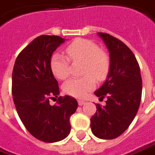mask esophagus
I'll list each match as a JSON object with an SVG mask.
<instances>
[{"label": "esophagus", "instance_id": "34e87169", "mask_svg": "<svg viewBox=\"0 0 155 155\" xmlns=\"http://www.w3.org/2000/svg\"><path fill=\"white\" fill-rule=\"evenodd\" d=\"M85 103H86V102H85V101H83V100H78V104H79V105H81V106L83 105Z\"/></svg>", "mask_w": 155, "mask_h": 155}]
</instances>
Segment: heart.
<instances>
[{"label":"heart","mask_w":155,"mask_h":155,"mask_svg":"<svg viewBox=\"0 0 155 155\" xmlns=\"http://www.w3.org/2000/svg\"><path fill=\"white\" fill-rule=\"evenodd\" d=\"M67 56L55 52L51 57L50 68L53 75L64 80L69 74V59L73 61H83V74L81 78H71L63 84L65 94L75 98H83L94 90L96 86L95 77L103 81L108 75L110 61L108 55L100 50L97 44L88 39L78 38L66 47Z\"/></svg>","instance_id":"heart-1"}]
</instances>
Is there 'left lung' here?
I'll list each match as a JSON object with an SVG mask.
<instances>
[{"mask_svg": "<svg viewBox=\"0 0 155 155\" xmlns=\"http://www.w3.org/2000/svg\"><path fill=\"white\" fill-rule=\"evenodd\" d=\"M110 53V68L107 79L94 94L106 104H97L91 117V129L100 139H114L130 125L139 109L142 81L136 56L122 41L107 33L98 32Z\"/></svg>", "mask_w": 155, "mask_h": 155, "instance_id": "1", "label": "left lung"}]
</instances>
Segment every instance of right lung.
<instances>
[{
  "mask_svg": "<svg viewBox=\"0 0 155 155\" xmlns=\"http://www.w3.org/2000/svg\"><path fill=\"white\" fill-rule=\"evenodd\" d=\"M64 42L59 36L36 38L17 56L12 74V94L19 118L35 138L45 142L68 136L69 118L78 107L72 97H58V82L50 68L53 52ZM54 97L58 101L51 106L49 99Z\"/></svg>",
  "mask_w": 155,
  "mask_h": 155,
  "instance_id": "1",
  "label": "right lung"
}]
</instances>
